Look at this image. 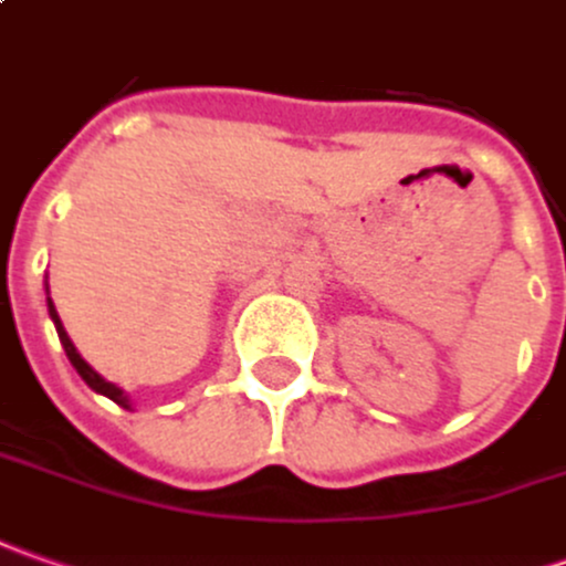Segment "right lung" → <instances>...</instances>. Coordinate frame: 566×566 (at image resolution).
Segmentation results:
<instances>
[{"label": "right lung", "mask_w": 566, "mask_h": 566, "mask_svg": "<svg viewBox=\"0 0 566 566\" xmlns=\"http://www.w3.org/2000/svg\"><path fill=\"white\" fill-rule=\"evenodd\" d=\"M50 316H52V322H55V332H59V342H62V347H65V354H69L71 366H74V369L81 373V379L87 381V385H90V388H93V391H99V395H106L108 400H115L118 407H125V410H127L130 403H127L125 391H122L118 385H112V381L103 379V376H99V373H96V369H93V366H90V363L84 360L81 354H77V347L71 344L69 332H65V325H62V319H59V313H55V306H52V301H50Z\"/></svg>", "instance_id": "obj_1"}]
</instances>
